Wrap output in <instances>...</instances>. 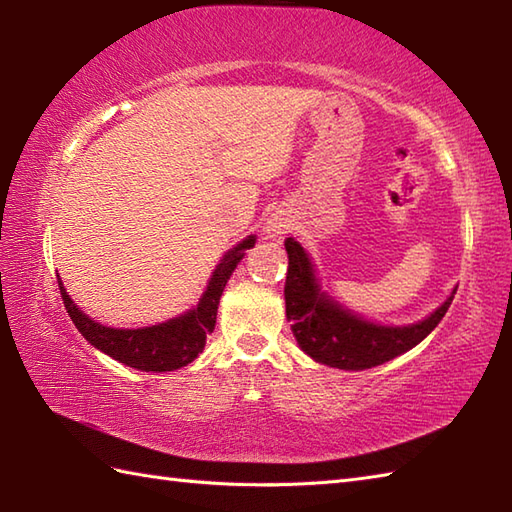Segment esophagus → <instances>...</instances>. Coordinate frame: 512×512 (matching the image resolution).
<instances>
[{
  "instance_id": "34e87169",
  "label": "esophagus",
  "mask_w": 512,
  "mask_h": 512,
  "mask_svg": "<svg viewBox=\"0 0 512 512\" xmlns=\"http://www.w3.org/2000/svg\"><path fill=\"white\" fill-rule=\"evenodd\" d=\"M288 228H290L288 217L275 213V215H270V220L266 222V235L270 239H281V235H284Z\"/></svg>"
}]
</instances>
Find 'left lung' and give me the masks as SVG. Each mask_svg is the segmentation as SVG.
Segmentation results:
<instances>
[{
  "instance_id": "1",
  "label": "left lung",
  "mask_w": 512,
  "mask_h": 512,
  "mask_svg": "<svg viewBox=\"0 0 512 512\" xmlns=\"http://www.w3.org/2000/svg\"><path fill=\"white\" fill-rule=\"evenodd\" d=\"M284 246L288 250L286 317L301 350L323 365L358 372L405 354L431 334L447 314L455 295L453 292L431 317L418 323L402 328L369 323L323 295L310 257L295 239L288 237Z\"/></svg>"
}]
</instances>
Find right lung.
Returning a JSON list of instances; mask_svg holds the SVG:
<instances>
[{
  "mask_svg": "<svg viewBox=\"0 0 512 512\" xmlns=\"http://www.w3.org/2000/svg\"><path fill=\"white\" fill-rule=\"evenodd\" d=\"M255 246V237L250 235L244 242H239L235 248L228 250L222 264L215 268V273L209 281V288L202 295L198 308L189 310L178 319L167 323L151 325V328L140 330H114L105 325L92 321L88 314H83L74 306L68 292H65L59 279V292L63 306L68 310L72 323L76 325L85 341H90L96 350L112 356L114 361L127 367L140 369V372H173L189 365L193 358L204 350L206 334H211L217 319V306L224 292L226 281L231 279L233 270L242 262L248 248Z\"/></svg>",
  "mask_w": 512,
  "mask_h": 512,
  "instance_id": "add662e5",
  "label": "right lung"
}]
</instances>
